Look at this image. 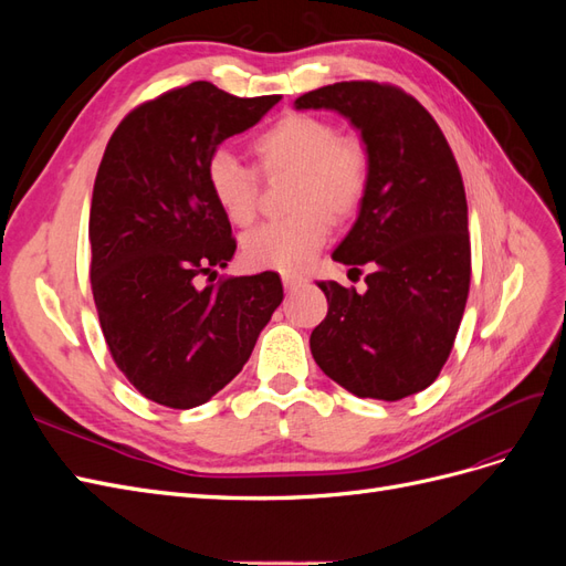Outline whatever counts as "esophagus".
<instances>
[{
  "label": "esophagus",
  "mask_w": 566,
  "mask_h": 566,
  "mask_svg": "<svg viewBox=\"0 0 566 566\" xmlns=\"http://www.w3.org/2000/svg\"><path fill=\"white\" fill-rule=\"evenodd\" d=\"M283 285H285V290H297L300 285H304V279L302 276H293V273H285Z\"/></svg>",
  "instance_id": "obj_1"
}]
</instances>
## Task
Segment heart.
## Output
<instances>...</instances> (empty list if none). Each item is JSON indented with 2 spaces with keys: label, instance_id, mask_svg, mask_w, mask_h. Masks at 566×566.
<instances>
[{
  "label": "heart",
  "instance_id": "b5f03b06",
  "mask_svg": "<svg viewBox=\"0 0 566 566\" xmlns=\"http://www.w3.org/2000/svg\"><path fill=\"white\" fill-rule=\"evenodd\" d=\"M252 150L266 177L295 175L290 210L295 214L254 229L243 241L250 266L297 273L314 260L331 235V220L347 219L364 200L368 158L364 146L339 136L331 119L287 113L260 136ZM210 193L233 227H248L256 214V172L233 153L214 150L205 167Z\"/></svg>",
  "mask_w": 566,
  "mask_h": 566
}]
</instances>
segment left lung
<instances>
[{
    "label": "left lung",
    "mask_w": 566,
    "mask_h": 566,
    "mask_svg": "<svg viewBox=\"0 0 566 566\" xmlns=\"http://www.w3.org/2000/svg\"><path fill=\"white\" fill-rule=\"evenodd\" d=\"M335 111L361 134L368 186L333 260L366 290L316 285L328 300L310 337L318 368L358 399L399 401L430 387L451 354L470 290L468 200L447 136L413 96L335 82L295 101Z\"/></svg>",
    "instance_id": "1"
}]
</instances>
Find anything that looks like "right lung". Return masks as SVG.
I'll use <instances>...</instances> for the list:
<instances>
[{
  "label": "right lung",
  "instance_id": "add662e5",
  "mask_svg": "<svg viewBox=\"0 0 566 566\" xmlns=\"http://www.w3.org/2000/svg\"><path fill=\"white\" fill-rule=\"evenodd\" d=\"M279 101L191 82L132 111L106 146L90 212L92 293L117 368L150 401H210L243 370L283 300L276 271L196 283L235 252L205 167Z\"/></svg>",
  "mask_w": 566,
  "mask_h": 566
}]
</instances>
